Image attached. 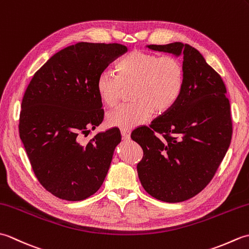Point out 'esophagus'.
Instances as JSON below:
<instances>
[{"label": "esophagus", "mask_w": 249, "mask_h": 249, "mask_svg": "<svg viewBox=\"0 0 249 249\" xmlns=\"http://www.w3.org/2000/svg\"><path fill=\"white\" fill-rule=\"evenodd\" d=\"M121 135H122V138L124 140L130 139V133L128 129H121Z\"/></svg>", "instance_id": "obj_1"}]
</instances>
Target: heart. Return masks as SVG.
Segmentation results:
<instances>
[{
  "mask_svg": "<svg viewBox=\"0 0 249 249\" xmlns=\"http://www.w3.org/2000/svg\"><path fill=\"white\" fill-rule=\"evenodd\" d=\"M116 75L100 73L96 80V92L103 104L112 108L120 102L122 89L133 84L130 99L107 114V124L121 129L138 126L152 113L168 112L178 103L184 89L185 68L178 57L161 56L153 52L134 50L115 66Z\"/></svg>",
  "mask_w": 249,
  "mask_h": 249,
  "instance_id": "obj_1",
  "label": "heart"
}]
</instances>
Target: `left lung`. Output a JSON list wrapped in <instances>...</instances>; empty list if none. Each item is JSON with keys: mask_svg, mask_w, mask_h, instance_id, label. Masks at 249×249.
I'll return each instance as SVG.
<instances>
[{"mask_svg": "<svg viewBox=\"0 0 249 249\" xmlns=\"http://www.w3.org/2000/svg\"><path fill=\"white\" fill-rule=\"evenodd\" d=\"M147 48L183 55L185 83L172 109L149 127L142 126L131 133V139L143 150L137 171L152 197L182 202L211 182L228 151L232 137L230 103L219 73L194 47L172 43Z\"/></svg>", "mask_w": 249, "mask_h": 249, "instance_id": "left-lung-1", "label": "left lung"}]
</instances>
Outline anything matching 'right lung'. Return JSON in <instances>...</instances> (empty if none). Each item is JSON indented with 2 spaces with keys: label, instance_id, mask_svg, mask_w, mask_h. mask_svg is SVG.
Returning a JSON list of instances; mask_svg holds the SVG:
<instances>
[{
  "label": "right lung",
  "instance_id": "1",
  "mask_svg": "<svg viewBox=\"0 0 249 249\" xmlns=\"http://www.w3.org/2000/svg\"><path fill=\"white\" fill-rule=\"evenodd\" d=\"M127 52L120 44L78 43L62 49L37 71L21 104L19 134L39 183L67 201L89 198L107 176L119 128L82 143L104 120L98 76Z\"/></svg>",
  "mask_w": 249,
  "mask_h": 249
}]
</instances>
